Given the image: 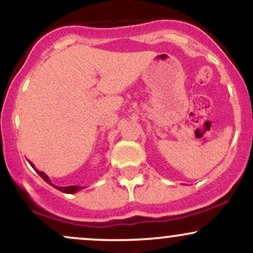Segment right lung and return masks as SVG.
Wrapping results in <instances>:
<instances>
[{"instance_id": "obj_1", "label": "right lung", "mask_w": 253, "mask_h": 253, "mask_svg": "<svg viewBox=\"0 0 253 253\" xmlns=\"http://www.w3.org/2000/svg\"><path fill=\"white\" fill-rule=\"evenodd\" d=\"M28 162H30V161H28ZM30 164H31V167H32V168H34V170L37 171L38 175H39L40 177H42V178L43 179V181H45L46 183H48V184H51L52 187H54V188H56V189L60 190V191H62V193H65V194H75V193H77V191H80V190H82V189H83V187H80V185H69V187H57V185L52 184L51 179L48 178V176L46 175L45 172H42V171H39V170H38L37 168H36V165H34L33 163H32V162H30Z\"/></svg>"}]
</instances>
